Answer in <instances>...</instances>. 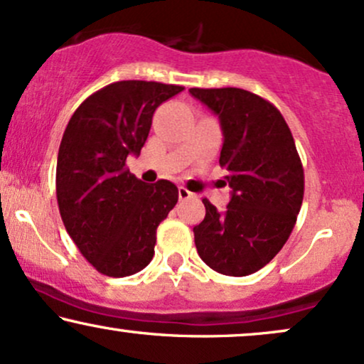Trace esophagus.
Here are the masks:
<instances>
[{
	"label": "esophagus",
	"instance_id": "1",
	"mask_svg": "<svg viewBox=\"0 0 364 364\" xmlns=\"http://www.w3.org/2000/svg\"><path fill=\"white\" fill-rule=\"evenodd\" d=\"M178 196H179V200H188V198H191V196H193V193H191L190 190H186L185 186H179L178 188Z\"/></svg>",
	"mask_w": 364,
	"mask_h": 364
}]
</instances>
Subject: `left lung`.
Here are the masks:
<instances>
[{
    "instance_id": "left-lung-1",
    "label": "left lung",
    "mask_w": 364,
    "mask_h": 364,
    "mask_svg": "<svg viewBox=\"0 0 364 364\" xmlns=\"http://www.w3.org/2000/svg\"><path fill=\"white\" fill-rule=\"evenodd\" d=\"M220 118L222 168L232 198L218 212L205 198L193 227L200 257L217 273L247 277L282 251L304 200V166L284 118L273 103L240 87H191Z\"/></svg>"
}]
</instances>
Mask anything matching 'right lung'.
Wrapping results in <instances>:
<instances>
[{"label":"right lung","mask_w":364,"mask_h":364,"mask_svg":"<svg viewBox=\"0 0 364 364\" xmlns=\"http://www.w3.org/2000/svg\"><path fill=\"white\" fill-rule=\"evenodd\" d=\"M185 90L156 81H117L73 113L60 140L55 191L60 218L102 274L139 273L154 256L156 230L178 201L168 179L146 185L127 169L140 154L156 108Z\"/></svg>","instance_id":"add662e5"}]
</instances>
